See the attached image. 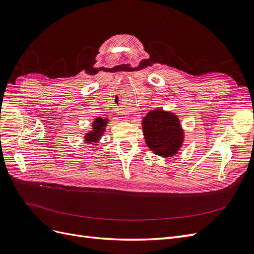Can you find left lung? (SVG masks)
<instances>
[{"mask_svg": "<svg viewBox=\"0 0 254 254\" xmlns=\"http://www.w3.org/2000/svg\"><path fill=\"white\" fill-rule=\"evenodd\" d=\"M145 142L163 157L173 156L183 143V129L175 115L160 109L151 111L142 120Z\"/></svg>", "mask_w": 254, "mask_h": 254, "instance_id": "8db88e82", "label": "left lung"}]
</instances>
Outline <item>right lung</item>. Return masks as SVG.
Segmentation results:
<instances>
[{
  "label": "right lung",
  "instance_id": "1",
  "mask_svg": "<svg viewBox=\"0 0 254 254\" xmlns=\"http://www.w3.org/2000/svg\"><path fill=\"white\" fill-rule=\"evenodd\" d=\"M106 122H108V120H103L101 118L95 119V122L93 125V130L85 136L87 142H96L98 139L100 138L104 130V127L106 126Z\"/></svg>",
  "mask_w": 254,
  "mask_h": 254
}]
</instances>
